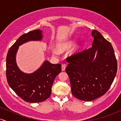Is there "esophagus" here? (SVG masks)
<instances>
[{"label": "esophagus", "instance_id": "obj_1", "mask_svg": "<svg viewBox=\"0 0 121 121\" xmlns=\"http://www.w3.org/2000/svg\"><path fill=\"white\" fill-rule=\"evenodd\" d=\"M65 68H66V65H65V64H62V65H61L62 70H65Z\"/></svg>", "mask_w": 121, "mask_h": 121}]
</instances>
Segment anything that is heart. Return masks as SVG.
<instances>
[{
  "mask_svg": "<svg viewBox=\"0 0 121 121\" xmlns=\"http://www.w3.org/2000/svg\"><path fill=\"white\" fill-rule=\"evenodd\" d=\"M55 53H56V51H55Z\"/></svg>",
  "mask_w": 121,
  "mask_h": 121,
  "instance_id": "obj_1",
  "label": "heart"
}]
</instances>
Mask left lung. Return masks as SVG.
<instances>
[{
    "label": "left lung",
    "instance_id": "obj_1",
    "mask_svg": "<svg viewBox=\"0 0 121 121\" xmlns=\"http://www.w3.org/2000/svg\"><path fill=\"white\" fill-rule=\"evenodd\" d=\"M91 35L94 37L92 47L68 57L69 64L65 68L72 94L85 101L94 100L106 93L117 72V61L111 43L98 30H93Z\"/></svg>",
    "mask_w": 121,
    "mask_h": 121
}]
</instances>
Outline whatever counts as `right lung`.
Instances as JSON below:
<instances>
[{
	"instance_id": "1",
	"label": "right lung",
	"mask_w": 121,
	"mask_h": 121,
	"mask_svg": "<svg viewBox=\"0 0 121 121\" xmlns=\"http://www.w3.org/2000/svg\"><path fill=\"white\" fill-rule=\"evenodd\" d=\"M42 31L33 30L22 35L8 50L6 58V77L8 84L15 93L26 102L35 103L46 100L51 94L55 77L60 73L61 65L45 61L38 70L26 74L18 68L15 55L19 45L31 40H40Z\"/></svg>"
}]
</instances>
